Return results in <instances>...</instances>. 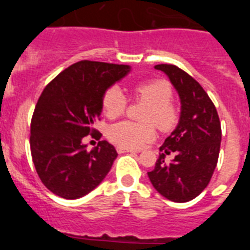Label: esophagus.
Listing matches in <instances>:
<instances>
[{
	"instance_id": "34e87169",
	"label": "esophagus",
	"mask_w": 250,
	"mask_h": 250,
	"mask_svg": "<svg viewBox=\"0 0 250 250\" xmlns=\"http://www.w3.org/2000/svg\"><path fill=\"white\" fill-rule=\"evenodd\" d=\"M119 154H124V152H139V150H134V149H127V147H116Z\"/></svg>"
}]
</instances>
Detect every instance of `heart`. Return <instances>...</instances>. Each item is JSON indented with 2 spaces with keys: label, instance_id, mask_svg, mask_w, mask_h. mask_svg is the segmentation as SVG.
<instances>
[{
  "label": "heart",
  "instance_id": "obj_1",
  "mask_svg": "<svg viewBox=\"0 0 250 250\" xmlns=\"http://www.w3.org/2000/svg\"><path fill=\"white\" fill-rule=\"evenodd\" d=\"M136 100L149 104L143 120L145 124L121 121L107 130V138L112 144L127 149H139L155 138V124L161 131H170L179 119L176 106L171 103L173 90L164 80H152L139 83L134 87ZM126 99L118 87H110L103 96L104 114L109 119H116L125 112Z\"/></svg>",
  "mask_w": 250,
  "mask_h": 250
}]
</instances>
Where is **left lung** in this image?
Segmentation results:
<instances>
[{
	"instance_id": "obj_1",
	"label": "left lung",
	"mask_w": 250,
	"mask_h": 250,
	"mask_svg": "<svg viewBox=\"0 0 250 250\" xmlns=\"http://www.w3.org/2000/svg\"><path fill=\"white\" fill-rule=\"evenodd\" d=\"M156 70L165 72L176 89L182 112L176 129L160 146V155L150 182L158 193L175 203L193 200L208 187L218 163L222 127L213 101L200 83L175 65L161 63ZM174 152L171 163L165 155Z\"/></svg>"
}]
</instances>
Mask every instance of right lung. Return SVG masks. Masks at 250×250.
Listing matches in <instances>:
<instances>
[{
  "label": "right lung",
  "mask_w": 250,
  "mask_h": 250,
  "mask_svg": "<svg viewBox=\"0 0 250 250\" xmlns=\"http://www.w3.org/2000/svg\"><path fill=\"white\" fill-rule=\"evenodd\" d=\"M130 66L83 60L47 83L31 119L30 147L41 182L63 199H79L104 180L118 156L106 140L91 151L85 136L101 138L94 129L103 96L123 79Z\"/></svg>",
  "instance_id": "right-lung-1"
}]
</instances>
